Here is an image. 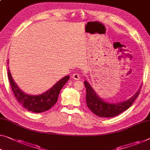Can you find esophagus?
I'll use <instances>...</instances> for the list:
<instances>
[{
	"label": "esophagus",
	"mask_w": 150,
	"mask_h": 150,
	"mask_svg": "<svg viewBox=\"0 0 150 150\" xmlns=\"http://www.w3.org/2000/svg\"><path fill=\"white\" fill-rule=\"evenodd\" d=\"M72 78L73 79H75V80H79L80 79V76L79 73H74L72 75Z\"/></svg>",
	"instance_id": "1"
}]
</instances>
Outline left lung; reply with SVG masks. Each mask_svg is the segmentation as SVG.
Instances as JSON below:
<instances>
[{
    "label": "left lung",
    "instance_id": "obj_1",
    "mask_svg": "<svg viewBox=\"0 0 150 150\" xmlns=\"http://www.w3.org/2000/svg\"><path fill=\"white\" fill-rule=\"evenodd\" d=\"M84 85L86 88L87 106L93 114L100 117H113L127 110L139 96L140 91L139 89L137 93L126 101L118 103H108L98 96L88 81H85Z\"/></svg>",
    "mask_w": 150,
    "mask_h": 150
}]
</instances>
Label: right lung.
<instances>
[{
  "label": "right lung",
  "mask_w": 150,
  "mask_h": 150,
  "mask_svg": "<svg viewBox=\"0 0 150 150\" xmlns=\"http://www.w3.org/2000/svg\"><path fill=\"white\" fill-rule=\"evenodd\" d=\"M8 78L11 89L17 101L27 110L33 112L40 113L49 110L57 103L60 91L62 87L68 81L69 76L67 75L62 78L50 89L42 94L38 96L28 95L22 91L13 80L9 69L8 70Z\"/></svg>",
  "instance_id": "obj_1"
}]
</instances>
